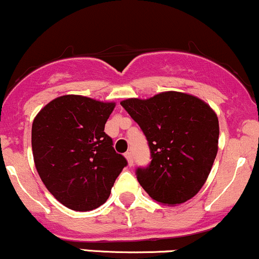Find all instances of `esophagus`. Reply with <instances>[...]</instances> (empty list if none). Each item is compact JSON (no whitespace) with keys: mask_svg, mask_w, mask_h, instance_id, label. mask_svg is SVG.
<instances>
[{"mask_svg":"<svg viewBox=\"0 0 259 259\" xmlns=\"http://www.w3.org/2000/svg\"><path fill=\"white\" fill-rule=\"evenodd\" d=\"M124 156H126V159H127V161H128L130 166H133V155H132V153L127 152L126 154H124Z\"/></svg>","mask_w":259,"mask_h":259,"instance_id":"1","label":"esophagus"}]
</instances>
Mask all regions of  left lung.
Masks as SVG:
<instances>
[{
    "label": "left lung",
    "mask_w": 259,
    "mask_h": 259,
    "mask_svg": "<svg viewBox=\"0 0 259 259\" xmlns=\"http://www.w3.org/2000/svg\"><path fill=\"white\" fill-rule=\"evenodd\" d=\"M121 105L139 124L150 148L149 166L136 172L145 192L165 205L193 198L207 181L218 153L215 111L202 99L181 92L130 98Z\"/></svg>",
    "instance_id": "left-lung-1"
}]
</instances>
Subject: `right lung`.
Masks as SVG:
<instances>
[{
	"label": "right lung",
	"mask_w": 259,
	"mask_h": 259,
	"mask_svg": "<svg viewBox=\"0 0 259 259\" xmlns=\"http://www.w3.org/2000/svg\"><path fill=\"white\" fill-rule=\"evenodd\" d=\"M115 103L82 95H62L35 116L31 148L40 179L67 208L88 211L111 193L127 160L104 132Z\"/></svg>",
	"instance_id": "right-lung-1"
}]
</instances>
